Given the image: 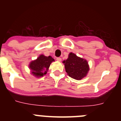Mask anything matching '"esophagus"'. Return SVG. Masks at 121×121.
Instances as JSON below:
<instances>
[{"label":"esophagus","mask_w":121,"mask_h":121,"mask_svg":"<svg viewBox=\"0 0 121 121\" xmlns=\"http://www.w3.org/2000/svg\"><path fill=\"white\" fill-rule=\"evenodd\" d=\"M56 60H57L58 61H61V58L60 57H57Z\"/></svg>","instance_id":"34e87169"}]
</instances>
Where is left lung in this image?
Returning a JSON list of instances; mask_svg holds the SVG:
<instances>
[{
	"instance_id": "left-lung-1",
	"label": "left lung",
	"mask_w": 121,
	"mask_h": 121,
	"mask_svg": "<svg viewBox=\"0 0 121 121\" xmlns=\"http://www.w3.org/2000/svg\"><path fill=\"white\" fill-rule=\"evenodd\" d=\"M63 63L68 76L75 80L82 79L86 76L89 71L87 61L77 57L74 53H69L67 60L64 61Z\"/></svg>"
}]
</instances>
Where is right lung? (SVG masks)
<instances>
[{
  "label": "right lung",
  "mask_w": 121,
  "mask_h": 121,
  "mask_svg": "<svg viewBox=\"0 0 121 121\" xmlns=\"http://www.w3.org/2000/svg\"><path fill=\"white\" fill-rule=\"evenodd\" d=\"M54 60L51 56L46 57L41 55L37 60L31 62L29 67L31 70V73L37 77H42L46 74L51 63Z\"/></svg>",
  "instance_id": "1"
}]
</instances>
